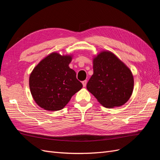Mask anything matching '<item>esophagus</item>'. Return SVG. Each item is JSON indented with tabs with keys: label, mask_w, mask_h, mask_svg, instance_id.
Here are the masks:
<instances>
[{
	"label": "esophagus",
	"mask_w": 160,
	"mask_h": 160,
	"mask_svg": "<svg viewBox=\"0 0 160 160\" xmlns=\"http://www.w3.org/2000/svg\"><path fill=\"white\" fill-rule=\"evenodd\" d=\"M82 83H83V86L85 88V87H86V85H87V80L82 81Z\"/></svg>",
	"instance_id": "esophagus-1"
}]
</instances>
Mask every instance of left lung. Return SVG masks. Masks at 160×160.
Wrapping results in <instances>:
<instances>
[{
	"mask_svg": "<svg viewBox=\"0 0 160 160\" xmlns=\"http://www.w3.org/2000/svg\"><path fill=\"white\" fill-rule=\"evenodd\" d=\"M133 77L128 67L112 52L103 51L93 59V74L87 89L104 107H119L130 98Z\"/></svg>",
	"mask_w": 160,
	"mask_h": 160,
	"instance_id": "1",
	"label": "left lung"
}]
</instances>
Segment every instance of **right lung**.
Wrapping results in <instances>:
<instances>
[{
  "label": "right lung",
  "mask_w": 160,
  "mask_h": 160,
  "mask_svg": "<svg viewBox=\"0 0 160 160\" xmlns=\"http://www.w3.org/2000/svg\"><path fill=\"white\" fill-rule=\"evenodd\" d=\"M71 57L51 53L38 63L30 75L29 87L38 105L49 111H59L83 87L69 65Z\"/></svg>",
  "instance_id": "1"
}]
</instances>
